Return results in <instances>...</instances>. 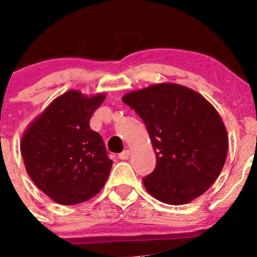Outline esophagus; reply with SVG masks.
Segmentation results:
<instances>
[{
    "mask_svg": "<svg viewBox=\"0 0 257 257\" xmlns=\"http://www.w3.org/2000/svg\"><path fill=\"white\" fill-rule=\"evenodd\" d=\"M129 156H131V152H129L128 149H125V151H123L120 154H119V159H121V161H125V159L129 158Z\"/></svg>",
    "mask_w": 257,
    "mask_h": 257,
    "instance_id": "34e87169",
    "label": "esophagus"
}]
</instances>
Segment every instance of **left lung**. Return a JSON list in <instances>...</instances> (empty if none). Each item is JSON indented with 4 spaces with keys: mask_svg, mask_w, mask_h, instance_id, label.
<instances>
[{
    "mask_svg": "<svg viewBox=\"0 0 257 257\" xmlns=\"http://www.w3.org/2000/svg\"><path fill=\"white\" fill-rule=\"evenodd\" d=\"M121 100L144 121L157 166L144 177L147 191L168 205H184L217 179L228 151L226 126L197 91L173 83L151 85Z\"/></svg>",
    "mask_w": 257,
    "mask_h": 257,
    "instance_id": "8db88e82",
    "label": "left lung"
}]
</instances>
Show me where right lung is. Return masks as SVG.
Wrapping results in <instances>:
<instances>
[{
	"label": "right lung",
	"mask_w": 257,
	"mask_h": 257,
	"mask_svg": "<svg viewBox=\"0 0 257 257\" xmlns=\"http://www.w3.org/2000/svg\"><path fill=\"white\" fill-rule=\"evenodd\" d=\"M105 94L86 96L69 90L57 96L25 131L21 154L34 183L60 205L85 202L108 179V158L100 134L89 121Z\"/></svg>",
	"instance_id": "right-lung-1"
}]
</instances>
